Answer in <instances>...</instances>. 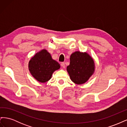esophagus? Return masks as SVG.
<instances>
[{"mask_svg": "<svg viewBox=\"0 0 127 127\" xmlns=\"http://www.w3.org/2000/svg\"><path fill=\"white\" fill-rule=\"evenodd\" d=\"M61 66H62L64 68H65V67H66V66H65V64H64V63H62L61 64Z\"/></svg>", "mask_w": 127, "mask_h": 127, "instance_id": "1", "label": "esophagus"}]
</instances>
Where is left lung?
I'll return each mask as SVG.
<instances>
[{
	"label": "left lung",
	"instance_id": "left-lung-1",
	"mask_svg": "<svg viewBox=\"0 0 127 127\" xmlns=\"http://www.w3.org/2000/svg\"><path fill=\"white\" fill-rule=\"evenodd\" d=\"M94 70V60L87 53L76 51L71 55L67 70L74 83L79 85L86 83L93 74Z\"/></svg>",
	"mask_w": 127,
	"mask_h": 127
}]
</instances>
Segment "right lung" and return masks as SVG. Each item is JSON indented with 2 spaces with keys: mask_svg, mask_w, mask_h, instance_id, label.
<instances>
[{
  "mask_svg": "<svg viewBox=\"0 0 127 127\" xmlns=\"http://www.w3.org/2000/svg\"><path fill=\"white\" fill-rule=\"evenodd\" d=\"M60 68V64L52 59L51 55L45 49L36 53L29 63L31 74L41 83L48 82L51 79L53 72Z\"/></svg>",
  "mask_w": 127,
  "mask_h": 127,
  "instance_id": "1",
  "label": "right lung"
}]
</instances>
